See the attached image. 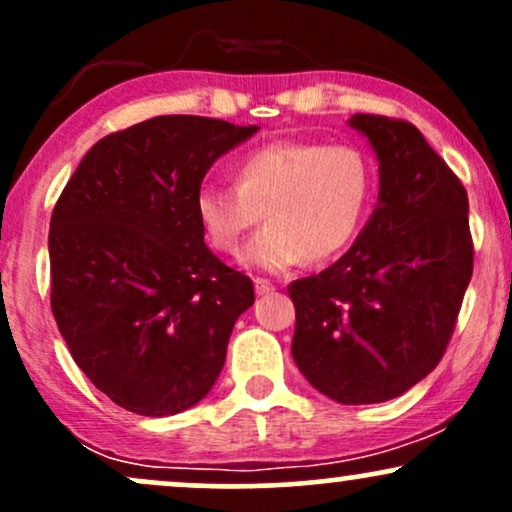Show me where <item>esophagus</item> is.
Masks as SVG:
<instances>
[{
	"label": "esophagus",
	"mask_w": 512,
	"mask_h": 512,
	"mask_svg": "<svg viewBox=\"0 0 512 512\" xmlns=\"http://www.w3.org/2000/svg\"><path fill=\"white\" fill-rule=\"evenodd\" d=\"M274 291V284L267 279H255V293L257 296H267V293Z\"/></svg>",
	"instance_id": "obj_1"
}]
</instances>
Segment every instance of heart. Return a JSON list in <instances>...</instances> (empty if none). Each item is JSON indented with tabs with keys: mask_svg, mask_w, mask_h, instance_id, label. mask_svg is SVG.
I'll return each mask as SVG.
<instances>
[{
	"mask_svg": "<svg viewBox=\"0 0 512 512\" xmlns=\"http://www.w3.org/2000/svg\"><path fill=\"white\" fill-rule=\"evenodd\" d=\"M375 187L373 158L354 144L272 142L240 158L236 185H199L192 209L204 240L219 252H236L245 233L267 221L240 260L260 272H281L349 248Z\"/></svg>",
	"mask_w": 512,
	"mask_h": 512,
	"instance_id": "heart-1",
	"label": "heart"
}]
</instances>
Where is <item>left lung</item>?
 Listing matches in <instances>:
<instances>
[{
  "mask_svg": "<svg viewBox=\"0 0 512 512\" xmlns=\"http://www.w3.org/2000/svg\"><path fill=\"white\" fill-rule=\"evenodd\" d=\"M378 158L380 192L356 243L325 272L289 286L293 361L339 404L404 395L445 354L472 279L469 202L424 134L354 115Z\"/></svg>",
  "mask_w": 512,
  "mask_h": 512,
  "instance_id": "1",
  "label": "left lung"
}]
</instances>
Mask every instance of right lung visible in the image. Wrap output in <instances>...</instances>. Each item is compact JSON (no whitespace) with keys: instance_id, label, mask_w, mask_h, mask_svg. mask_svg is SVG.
Instances as JSON below:
<instances>
[{"instance_id":"obj_1","label":"right lung","mask_w":512,"mask_h":512,"mask_svg":"<svg viewBox=\"0 0 512 512\" xmlns=\"http://www.w3.org/2000/svg\"><path fill=\"white\" fill-rule=\"evenodd\" d=\"M257 129L151 117L93 144L57 199L52 315L76 366L122 409L180 414L219 378L255 289L207 248L192 197Z\"/></svg>"}]
</instances>
